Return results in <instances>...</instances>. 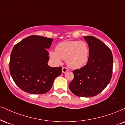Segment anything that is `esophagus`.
I'll return each mask as SVG.
<instances>
[{
	"instance_id": "obj_1",
	"label": "esophagus",
	"mask_w": 125,
	"mask_h": 125,
	"mask_svg": "<svg viewBox=\"0 0 125 125\" xmlns=\"http://www.w3.org/2000/svg\"><path fill=\"white\" fill-rule=\"evenodd\" d=\"M67 71H68V69H67V67H62V72H63V73H64Z\"/></svg>"
}]
</instances>
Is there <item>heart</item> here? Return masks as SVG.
<instances>
[{"label":"heart","mask_w":125,"mask_h":125,"mask_svg":"<svg viewBox=\"0 0 125 125\" xmlns=\"http://www.w3.org/2000/svg\"><path fill=\"white\" fill-rule=\"evenodd\" d=\"M49 55L56 64L61 63L62 59L70 68L79 69L87 63L89 49L84 42L70 41L58 44L56 51H51Z\"/></svg>","instance_id":"obj_1"}]
</instances>
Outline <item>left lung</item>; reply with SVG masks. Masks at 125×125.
<instances>
[{"mask_svg":"<svg viewBox=\"0 0 125 125\" xmlns=\"http://www.w3.org/2000/svg\"><path fill=\"white\" fill-rule=\"evenodd\" d=\"M89 46L87 63L73 71L74 79L69 88L74 95L91 97L101 92L110 82L113 69V56L111 49L101 41L85 36Z\"/></svg>","mask_w":125,"mask_h":125,"instance_id":"left-lung-1","label":"left lung"}]
</instances>
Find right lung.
<instances>
[{
	"mask_svg": "<svg viewBox=\"0 0 125 125\" xmlns=\"http://www.w3.org/2000/svg\"><path fill=\"white\" fill-rule=\"evenodd\" d=\"M53 40L38 35L23 39L13 47L10 55V73L16 84L25 92L43 94L49 91L54 80L62 74V67L48 64Z\"/></svg>",
	"mask_w": 125,
	"mask_h": 125,
	"instance_id": "obj_1",
	"label": "right lung"
}]
</instances>
